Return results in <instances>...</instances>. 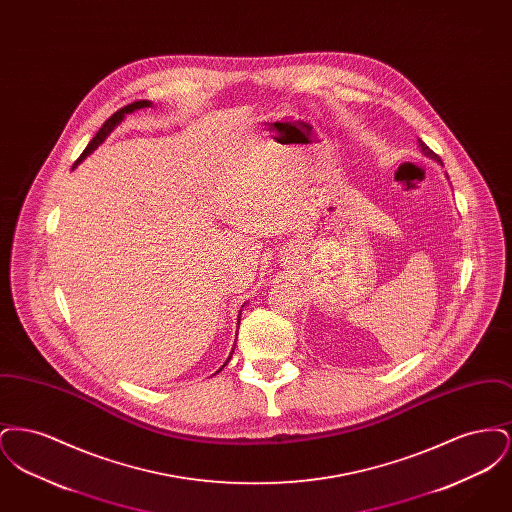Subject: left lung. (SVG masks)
<instances>
[{"instance_id": "left-lung-1", "label": "left lung", "mask_w": 512, "mask_h": 512, "mask_svg": "<svg viewBox=\"0 0 512 512\" xmlns=\"http://www.w3.org/2000/svg\"><path fill=\"white\" fill-rule=\"evenodd\" d=\"M418 147H420V151H422L426 157H430V159H434V161L441 163V159H439L438 155H436V153H434L430 147L426 146V144H424L420 138H418ZM441 165H443V163H441Z\"/></svg>"}]
</instances>
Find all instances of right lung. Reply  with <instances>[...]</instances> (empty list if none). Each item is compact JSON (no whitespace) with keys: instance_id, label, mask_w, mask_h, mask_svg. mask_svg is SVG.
<instances>
[{"instance_id":"right-lung-1","label":"right lung","mask_w":512,"mask_h":512,"mask_svg":"<svg viewBox=\"0 0 512 512\" xmlns=\"http://www.w3.org/2000/svg\"><path fill=\"white\" fill-rule=\"evenodd\" d=\"M146 107H153V103H151V101H147V99L134 101V103H130V105H126V107L119 109V111H117L113 117H109L107 121L103 122V126L99 128L98 134L94 136V140L88 144V147L82 151V155L78 157V161L74 163L73 169H76V167H78V165H80V163H82V161H84L88 155H92V153H94V151H96V149H98V147L101 146L105 140H107V136H109V134H111V132H113V130H115V128H117V126H119V124H121V122L126 119V115H132L134 111H140V109H146ZM244 307L245 303L242 305V309H244ZM240 315H242V311H240ZM240 315H238V322H240ZM234 345H236V343H234ZM232 353H234V347H232V351H230V355H228L226 363L220 366L219 370H222L224 366L228 365V361L232 359ZM219 370H217V372H219Z\"/></svg>"}]
</instances>
